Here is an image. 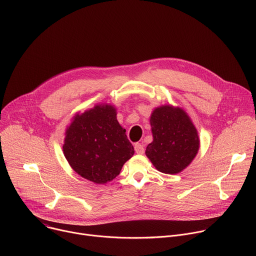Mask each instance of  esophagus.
Masks as SVG:
<instances>
[{"instance_id":"34e87169","label":"esophagus","mask_w":256,"mask_h":256,"mask_svg":"<svg viewBox=\"0 0 256 256\" xmlns=\"http://www.w3.org/2000/svg\"><path fill=\"white\" fill-rule=\"evenodd\" d=\"M134 151H136V154H138V155H142V154H144V146L142 144H138V142H136V144H134Z\"/></svg>"}]
</instances>
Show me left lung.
Segmentation results:
<instances>
[{
    "mask_svg": "<svg viewBox=\"0 0 256 256\" xmlns=\"http://www.w3.org/2000/svg\"><path fill=\"white\" fill-rule=\"evenodd\" d=\"M153 140L146 156L154 167L165 174H178L196 158L200 146L196 128L184 108L160 105L151 114Z\"/></svg>",
    "mask_w": 256,
    "mask_h": 256,
    "instance_id": "left-lung-1",
    "label": "left lung"
}]
</instances>
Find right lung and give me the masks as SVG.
I'll return each mask as SVG.
<instances>
[{"label":"right lung","instance_id":"add662e5","mask_svg":"<svg viewBox=\"0 0 256 256\" xmlns=\"http://www.w3.org/2000/svg\"><path fill=\"white\" fill-rule=\"evenodd\" d=\"M116 114L114 104L99 103L76 112L64 132L66 161L77 174L96 184L114 180L134 154Z\"/></svg>","mask_w":256,"mask_h":256}]
</instances>
